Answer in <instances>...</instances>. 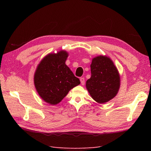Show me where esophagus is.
Masks as SVG:
<instances>
[{"label":"esophagus","instance_id":"obj_1","mask_svg":"<svg viewBox=\"0 0 151 151\" xmlns=\"http://www.w3.org/2000/svg\"><path fill=\"white\" fill-rule=\"evenodd\" d=\"M80 81H81V85H84L85 84V80H84V77H81V78L80 79Z\"/></svg>","mask_w":151,"mask_h":151}]
</instances>
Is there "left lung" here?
<instances>
[{"mask_svg": "<svg viewBox=\"0 0 151 151\" xmlns=\"http://www.w3.org/2000/svg\"><path fill=\"white\" fill-rule=\"evenodd\" d=\"M91 76L86 87L95 101L103 104L115 98L120 87V77L116 67L109 57L99 55L92 59Z\"/></svg>", "mask_w": 151, "mask_h": 151, "instance_id": "left-lung-1", "label": "left lung"}]
</instances>
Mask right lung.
I'll return each instance as SVG.
<instances>
[{"instance_id": "right-lung-1", "label": "right lung", "mask_w": 151, "mask_h": 151, "mask_svg": "<svg viewBox=\"0 0 151 151\" xmlns=\"http://www.w3.org/2000/svg\"><path fill=\"white\" fill-rule=\"evenodd\" d=\"M68 56V52L63 50L48 53L36 68L35 88L40 98L49 104L60 103L70 89L81 83L65 64Z\"/></svg>"}]
</instances>
